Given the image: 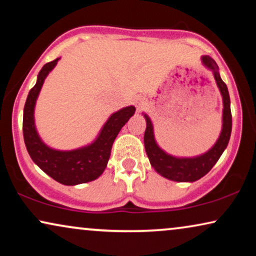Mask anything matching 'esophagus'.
Instances as JSON below:
<instances>
[{
	"label": "esophagus",
	"mask_w": 256,
	"mask_h": 256,
	"mask_svg": "<svg viewBox=\"0 0 256 256\" xmlns=\"http://www.w3.org/2000/svg\"><path fill=\"white\" fill-rule=\"evenodd\" d=\"M146 98H143V96H136L134 99V104H135L138 112L141 110L142 108L146 106Z\"/></svg>",
	"instance_id": "obj_1"
}]
</instances>
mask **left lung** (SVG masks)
Here are the masks:
<instances>
[{
  "mask_svg": "<svg viewBox=\"0 0 256 256\" xmlns=\"http://www.w3.org/2000/svg\"><path fill=\"white\" fill-rule=\"evenodd\" d=\"M202 64L210 70L214 76L216 84L222 98V132L214 144L208 152L202 155L192 157L174 156L163 150L157 143L154 132V124L152 118L146 113H142L146 118V128L144 132V148L150 164L157 174L174 182H185L192 183L204 177L213 166L218 162L220 156L225 152L228 144L230 132H232V114H230V100L228 90L226 84L222 82L219 73V68L216 62L210 56H202Z\"/></svg>",
  "mask_w": 256,
  "mask_h": 256,
  "instance_id": "obj_1",
  "label": "left lung"
}]
</instances>
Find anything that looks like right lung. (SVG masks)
Segmentation results:
<instances>
[{
	"label": "right lung",
	"mask_w": 256,
	"mask_h": 256,
	"mask_svg": "<svg viewBox=\"0 0 256 256\" xmlns=\"http://www.w3.org/2000/svg\"><path fill=\"white\" fill-rule=\"evenodd\" d=\"M59 59L45 64L37 76V82L28 94L23 112V136L28 152L45 174L58 183L78 185L99 178L106 169L112 146L121 128L135 114L134 106L114 112L104 122L99 134L88 144L72 150H59L48 146L38 134L34 122V107L42 87Z\"/></svg>",
	"instance_id": "add662e5"
}]
</instances>
